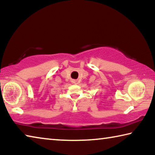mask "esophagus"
<instances>
[{"mask_svg": "<svg viewBox=\"0 0 155 155\" xmlns=\"http://www.w3.org/2000/svg\"><path fill=\"white\" fill-rule=\"evenodd\" d=\"M74 83H75V82H74Z\"/></svg>", "mask_w": 155, "mask_h": 155, "instance_id": "34e87169", "label": "esophagus"}]
</instances>
